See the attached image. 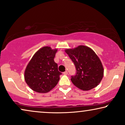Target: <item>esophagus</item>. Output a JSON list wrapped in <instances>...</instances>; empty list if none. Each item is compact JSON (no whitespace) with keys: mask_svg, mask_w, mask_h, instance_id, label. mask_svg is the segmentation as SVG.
<instances>
[{"mask_svg":"<svg viewBox=\"0 0 125 125\" xmlns=\"http://www.w3.org/2000/svg\"><path fill=\"white\" fill-rule=\"evenodd\" d=\"M63 74H64V75H67V74H68V72H67V71L64 72L63 73Z\"/></svg>","mask_w":125,"mask_h":125,"instance_id":"1","label":"esophagus"}]
</instances>
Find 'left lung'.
I'll return each instance as SVG.
<instances>
[{
	"label": "left lung",
	"instance_id": "1",
	"mask_svg": "<svg viewBox=\"0 0 125 125\" xmlns=\"http://www.w3.org/2000/svg\"><path fill=\"white\" fill-rule=\"evenodd\" d=\"M65 51L76 68V75L71 76L73 84L83 90H89L97 86L103 78L104 70L95 53L85 45Z\"/></svg>",
	"mask_w": 125,
	"mask_h": 125
}]
</instances>
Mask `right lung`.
<instances>
[{"mask_svg": "<svg viewBox=\"0 0 125 125\" xmlns=\"http://www.w3.org/2000/svg\"><path fill=\"white\" fill-rule=\"evenodd\" d=\"M57 51L50 47H42L35 53L27 65L24 79L33 91L47 93L57 84L61 73L54 61Z\"/></svg>", "mask_w": 125, "mask_h": 125, "instance_id": "1", "label": "right lung"}]
</instances>
